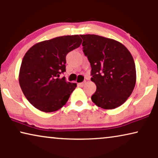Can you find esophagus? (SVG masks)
<instances>
[{
    "label": "esophagus",
    "mask_w": 158,
    "mask_h": 158,
    "mask_svg": "<svg viewBox=\"0 0 158 158\" xmlns=\"http://www.w3.org/2000/svg\"><path fill=\"white\" fill-rule=\"evenodd\" d=\"M85 81H84V82L79 83V87H84V86H85Z\"/></svg>",
    "instance_id": "obj_1"
}]
</instances>
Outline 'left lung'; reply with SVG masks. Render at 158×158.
<instances>
[{
	"mask_svg": "<svg viewBox=\"0 0 158 158\" xmlns=\"http://www.w3.org/2000/svg\"><path fill=\"white\" fill-rule=\"evenodd\" d=\"M83 52L91 66V81L97 89L91 97L97 106L114 109L123 104L136 84V67L131 52L115 40L96 35H80Z\"/></svg>",
	"mask_w": 158,
	"mask_h": 158,
	"instance_id": "8db88e82",
	"label": "left lung"
}]
</instances>
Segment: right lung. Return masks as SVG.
Segmentation results:
<instances>
[{"label": "right lung", "mask_w": 158, "mask_h": 158, "mask_svg": "<svg viewBox=\"0 0 158 158\" xmlns=\"http://www.w3.org/2000/svg\"><path fill=\"white\" fill-rule=\"evenodd\" d=\"M81 44L79 35H66L40 42L27 50L19 81L24 96L35 108L50 113L66 105L77 84L59 77L66 71V55Z\"/></svg>", "instance_id": "1"}]
</instances>
